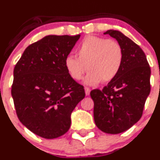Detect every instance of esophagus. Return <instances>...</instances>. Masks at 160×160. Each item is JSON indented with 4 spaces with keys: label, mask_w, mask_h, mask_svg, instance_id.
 Returning a JSON list of instances; mask_svg holds the SVG:
<instances>
[{
    "label": "esophagus",
    "mask_w": 160,
    "mask_h": 160,
    "mask_svg": "<svg viewBox=\"0 0 160 160\" xmlns=\"http://www.w3.org/2000/svg\"><path fill=\"white\" fill-rule=\"evenodd\" d=\"M85 94H86L87 96H88V95H89V94H90V92H91V89L89 88H87V87H85Z\"/></svg>",
    "instance_id": "esophagus-1"
}]
</instances>
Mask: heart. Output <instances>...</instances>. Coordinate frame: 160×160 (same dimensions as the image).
Returning <instances> with one entry per match:
<instances>
[{"label": "heart", "mask_w": 160, "mask_h": 160, "mask_svg": "<svg viewBox=\"0 0 160 160\" xmlns=\"http://www.w3.org/2000/svg\"><path fill=\"white\" fill-rule=\"evenodd\" d=\"M77 56L78 58L68 56L65 59L66 69L75 81L82 79L88 70L84 79L88 85L114 79L121 70L123 59V50L117 41L94 36L83 39L77 49Z\"/></svg>", "instance_id": "b5f03b06"}]
</instances>
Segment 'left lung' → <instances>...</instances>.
Segmentation results:
<instances>
[{"label":"left lung","mask_w":160,"mask_h":160,"mask_svg":"<svg viewBox=\"0 0 160 160\" xmlns=\"http://www.w3.org/2000/svg\"><path fill=\"white\" fill-rule=\"evenodd\" d=\"M122 48L123 59L119 73L102 90L91 92L94 101V119L101 131L122 133L141 118L150 92L151 70L141 48L118 30H110Z\"/></svg>","instance_id":"8db88e82"}]
</instances>
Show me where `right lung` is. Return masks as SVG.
<instances>
[{
  "label": "right lung",
  "instance_id": "add662e5",
  "mask_svg": "<svg viewBox=\"0 0 160 160\" xmlns=\"http://www.w3.org/2000/svg\"><path fill=\"white\" fill-rule=\"evenodd\" d=\"M80 38L49 35L25 49L13 69L11 94L20 121L35 134L54 139L66 133L85 89L67 72L65 59Z\"/></svg>",
  "mask_w": 160,
  "mask_h": 160
}]
</instances>
